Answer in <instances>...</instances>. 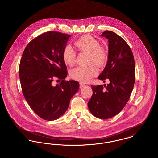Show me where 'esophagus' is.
I'll use <instances>...</instances> for the list:
<instances>
[{
	"instance_id": "34e87169",
	"label": "esophagus",
	"mask_w": 158,
	"mask_h": 158,
	"mask_svg": "<svg viewBox=\"0 0 158 158\" xmlns=\"http://www.w3.org/2000/svg\"><path fill=\"white\" fill-rule=\"evenodd\" d=\"M84 86H85V85L84 83H79V86H80L81 88H82Z\"/></svg>"
}]
</instances>
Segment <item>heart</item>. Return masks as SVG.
<instances>
[{
  "instance_id": "b5f03b06",
  "label": "heart",
  "mask_w": 158,
  "mask_h": 158,
  "mask_svg": "<svg viewBox=\"0 0 158 158\" xmlns=\"http://www.w3.org/2000/svg\"><path fill=\"white\" fill-rule=\"evenodd\" d=\"M74 44L79 51L89 53L88 64H95L99 68L105 66L108 60V52L105 47L100 45L99 41L89 35H85L79 38ZM64 63L69 66H73L76 63L75 51L70 46L67 45L62 53ZM98 74V70L94 64L88 67H78L70 72L72 79L81 82H88Z\"/></svg>"
}]
</instances>
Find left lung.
<instances>
[{"mask_svg": "<svg viewBox=\"0 0 158 158\" xmlns=\"http://www.w3.org/2000/svg\"><path fill=\"white\" fill-rule=\"evenodd\" d=\"M101 35L108 40V59L98 79L110 83L91 85L93 94L88 106L93 115L106 120L118 114L127 103L135 82V63L130 46L120 36L111 31Z\"/></svg>", "mask_w": 158, "mask_h": 158, "instance_id": "left-lung-1", "label": "left lung"}]
</instances>
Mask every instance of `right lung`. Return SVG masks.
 Returning <instances> with one entry per match:
<instances>
[{
    "label": "right lung",
    "instance_id": "obj_1",
    "mask_svg": "<svg viewBox=\"0 0 158 158\" xmlns=\"http://www.w3.org/2000/svg\"><path fill=\"white\" fill-rule=\"evenodd\" d=\"M70 37L56 31L43 33L26 46L20 61L23 95L34 112L45 120L62 116L79 88L78 82L65 80L68 71L62 53ZM54 78L61 82L53 87Z\"/></svg>",
    "mask_w": 158,
    "mask_h": 158
}]
</instances>
